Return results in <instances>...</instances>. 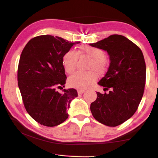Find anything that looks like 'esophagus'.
Instances as JSON below:
<instances>
[{
	"label": "esophagus",
	"mask_w": 158,
	"mask_h": 158,
	"mask_svg": "<svg viewBox=\"0 0 158 158\" xmlns=\"http://www.w3.org/2000/svg\"><path fill=\"white\" fill-rule=\"evenodd\" d=\"M83 92H84V90H82V89H78V90H77V93H78L79 95L82 94Z\"/></svg>",
	"instance_id": "34e87169"
}]
</instances>
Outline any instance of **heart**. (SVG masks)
<instances>
[{
	"label": "heart",
	"instance_id": "heart-1",
	"mask_svg": "<svg viewBox=\"0 0 158 158\" xmlns=\"http://www.w3.org/2000/svg\"><path fill=\"white\" fill-rule=\"evenodd\" d=\"M79 56H85L90 59L88 69L95 70L98 75H102L106 70V55L100 48L89 46H82L79 50L75 51L69 50L64 53L62 57V63L65 71L69 74H72L77 68ZM98 79L97 73L93 71L89 72H77L71 76L69 79L70 87L79 89H85L91 86Z\"/></svg>",
	"mask_w": 158,
	"mask_h": 158
}]
</instances>
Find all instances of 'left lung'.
<instances>
[{
  "label": "left lung",
  "mask_w": 158,
  "mask_h": 158,
  "mask_svg": "<svg viewBox=\"0 0 158 158\" xmlns=\"http://www.w3.org/2000/svg\"><path fill=\"white\" fill-rule=\"evenodd\" d=\"M90 46L107 52L110 63L98 84L108 93L97 92L90 105L94 118L105 125L116 127L136 112L144 94L146 64L141 49L125 36L112 35Z\"/></svg>",
  "instance_id": "obj_1"
}]
</instances>
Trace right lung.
I'll return each mask as SVG.
<instances>
[{
    "label": "right lung",
    "mask_w": 158,
    "mask_h": 158,
    "mask_svg": "<svg viewBox=\"0 0 158 158\" xmlns=\"http://www.w3.org/2000/svg\"><path fill=\"white\" fill-rule=\"evenodd\" d=\"M78 44L79 42H75ZM75 43L60 37L43 35L30 40L22 51L18 84L28 114L40 124L55 127L66 120L75 89H63L67 77L62 63L64 53Z\"/></svg>",
    "instance_id": "right-lung-1"
}]
</instances>
